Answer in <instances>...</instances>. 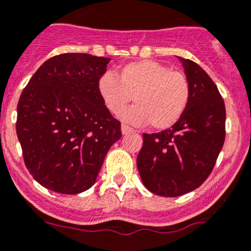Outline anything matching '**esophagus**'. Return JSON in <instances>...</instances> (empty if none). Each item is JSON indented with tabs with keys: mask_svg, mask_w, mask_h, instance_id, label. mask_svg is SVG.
Returning <instances> with one entry per match:
<instances>
[{
	"mask_svg": "<svg viewBox=\"0 0 251 251\" xmlns=\"http://www.w3.org/2000/svg\"><path fill=\"white\" fill-rule=\"evenodd\" d=\"M122 133L123 134H128V133L133 132V128H130L129 126H127V124H122Z\"/></svg>",
	"mask_w": 251,
	"mask_h": 251,
	"instance_id": "esophagus-1",
	"label": "esophagus"
}]
</instances>
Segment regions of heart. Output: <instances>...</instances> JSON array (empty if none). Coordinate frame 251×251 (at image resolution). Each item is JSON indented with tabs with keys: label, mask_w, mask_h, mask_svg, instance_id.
<instances>
[{
	"label": "heart",
	"mask_w": 251,
	"mask_h": 251,
	"mask_svg": "<svg viewBox=\"0 0 251 251\" xmlns=\"http://www.w3.org/2000/svg\"><path fill=\"white\" fill-rule=\"evenodd\" d=\"M105 108L117 114L134 97L137 104L123 110L121 118L135 126L168 129L183 116L190 100L187 75L151 59L130 62L117 72L103 73L97 83Z\"/></svg>",
	"instance_id": "heart-1"
}]
</instances>
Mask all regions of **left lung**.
<instances>
[{
	"instance_id": "left-lung-1",
	"label": "left lung",
	"mask_w": 251,
	"mask_h": 251,
	"mask_svg": "<svg viewBox=\"0 0 251 251\" xmlns=\"http://www.w3.org/2000/svg\"><path fill=\"white\" fill-rule=\"evenodd\" d=\"M178 58L190 83L187 109L172 128L144 133L137 157L147 189L172 198L201 187L225 141V104L218 87L199 64Z\"/></svg>"
}]
</instances>
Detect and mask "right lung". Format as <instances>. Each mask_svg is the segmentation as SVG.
<instances>
[{
  "label": "right lung",
  "mask_w": 251,
  "mask_h": 251,
  "mask_svg": "<svg viewBox=\"0 0 251 251\" xmlns=\"http://www.w3.org/2000/svg\"><path fill=\"white\" fill-rule=\"evenodd\" d=\"M110 58L63 53L36 71L17 104L24 160L42 187L78 194L96 183L108 151L122 137L100 100L98 79Z\"/></svg>",
  "instance_id": "right-lung-1"
}]
</instances>
